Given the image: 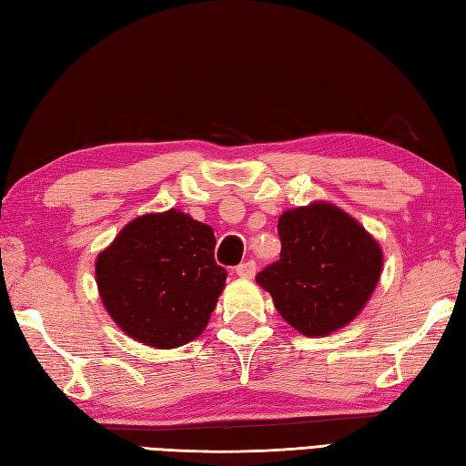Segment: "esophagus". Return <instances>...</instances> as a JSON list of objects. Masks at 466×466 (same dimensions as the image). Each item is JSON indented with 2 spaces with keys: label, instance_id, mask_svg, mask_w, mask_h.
<instances>
[{
  "label": "esophagus",
  "instance_id": "1",
  "mask_svg": "<svg viewBox=\"0 0 466 466\" xmlns=\"http://www.w3.org/2000/svg\"><path fill=\"white\" fill-rule=\"evenodd\" d=\"M255 271H257V263L253 259L245 261L241 265H237V275L243 277V279H251L255 275Z\"/></svg>",
  "mask_w": 466,
  "mask_h": 466
}]
</instances>
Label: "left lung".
Segmentation results:
<instances>
[{
	"mask_svg": "<svg viewBox=\"0 0 466 466\" xmlns=\"http://www.w3.org/2000/svg\"><path fill=\"white\" fill-rule=\"evenodd\" d=\"M279 261L257 273L277 311L307 337L353 320L380 277L379 243L353 217L329 203L285 211L277 225Z\"/></svg>",
	"mask_w": 466,
	"mask_h": 466,
	"instance_id": "left-lung-1",
	"label": "left lung"
}]
</instances>
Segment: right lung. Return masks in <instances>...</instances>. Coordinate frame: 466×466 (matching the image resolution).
<instances>
[{"mask_svg":"<svg viewBox=\"0 0 466 466\" xmlns=\"http://www.w3.org/2000/svg\"><path fill=\"white\" fill-rule=\"evenodd\" d=\"M96 277L113 320L139 343L173 349L201 335L227 271L209 225L169 209L143 215L99 253Z\"/></svg>","mask_w":466,"mask_h":466,"instance_id":"obj_1","label":"right lung"}]
</instances>
